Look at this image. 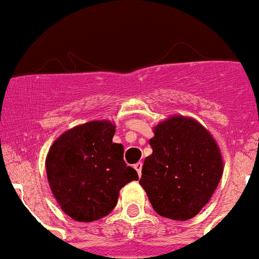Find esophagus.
I'll return each mask as SVG.
<instances>
[{"label":"esophagus","instance_id":"obj_1","mask_svg":"<svg viewBox=\"0 0 259 259\" xmlns=\"http://www.w3.org/2000/svg\"><path fill=\"white\" fill-rule=\"evenodd\" d=\"M134 167L136 169V171H138L139 176H141V169H143V162H138V163H135Z\"/></svg>","mask_w":259,"mask_h":259}]
</instances>
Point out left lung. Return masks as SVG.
Returning a JSON list of instances; mask_svg holds the SVG:
<instances>
[{
  "instance_id": "left-lung-1",
  "label": "left lung",
  "mask_w": 259,
  "mask_h": 259,
  "mask_svg": "<svg viewBox=\"0 0 259 259\" xmlns=\"http://www.w3.org/2000/svg\"><path fill=\"white\" fill-rule=\"evenodd\" d=\"M153 132V152L139 182L158 215L189 220L209 202L222 180L220 149L199 121L182 115L161 121Z\"/></svg>"
}]
</instances>
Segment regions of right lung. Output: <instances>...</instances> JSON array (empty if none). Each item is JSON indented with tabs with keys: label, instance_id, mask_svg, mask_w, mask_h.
<instances>
[{
	"label": "right lung",
	"instance_id": "add662e5",
	"mask_svg": "<svg viewBox=\"0 0 259 259\" xmlns=\"http://www.w3.org/2000/svg\"><path fill=\"white\" fill-rule=\"evenodd\" d=\"M114 134L111 121H89L65 131L50 148L46 171L51 191L76 222L105 218L115 208L121 187L139 180L123 160V145L112 143Z\"/></svg>",
	"mask_w": 259,
	"mask_h": 259
}]
</instances>
